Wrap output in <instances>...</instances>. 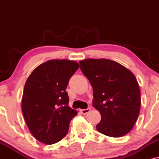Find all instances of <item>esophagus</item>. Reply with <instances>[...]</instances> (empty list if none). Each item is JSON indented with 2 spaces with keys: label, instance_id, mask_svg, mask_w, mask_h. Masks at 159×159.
Instances as JSON below:
<instances>
[{
  "label": "esophagus",
  "instance_id": "esophagus-1",
  "mask_svg": "<svg viewBox=\"0 0 159 159\" xmlns=\"http://www.w3.org/2000/svg\"><path fill=\"white\" fill-rule=\"evenodd\" d=\"M90 109H80V112H81L83 115H86V114H88L90 111Z\"/></svg>",
  "mask_w": 159,
  "mask_h": 159
}]
</instances>
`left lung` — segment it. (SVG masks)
<instances>
[{"instance_id": "obj_1", "label": "left lung", "mask_w": 159, "mask_h": 159, "mask_svg": "<svg viewBox=\"0 0 159 159\" xmlns=\"http://www.w3.org/2000/svg\"><path fill=\"white\" fill-rule=\"evenodd\" d=\"M80 64L93 88V106L101 115L98 131L113 138L126 135L141 109V92L135 75L124 65L107 59H87Z\"/></svg>"}]
</instances>
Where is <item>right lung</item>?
<instances>
[{"label":"right lung","mask_w":159,"mask_h":159,"mask_svg":"<svg viewBox=\"0 0 159 159\" xmlns=\"http://www.w3.org/2000/svg\"><path fill=\"white\" fill-rule=\"evenodd\" d=\"M80 68L75 61L51 59L35 68L24 85L21 109L30 132L44 144L59 142L68 133L77 111L68 106L66 88Z\"/></svg>","instance_id":"1"}]
</instances>
